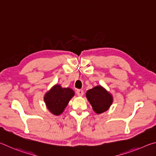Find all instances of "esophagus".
<instances>
[{
  "label": "esophagus",
  "instance_id": "1",
  "mask_svg": "<svg viewBox=\"0 0 156 156\" xmlns=\"http://www.w3.org/2000/svg\"><path fill=\"white\" fill-rule=\"evenodd\" d=\"M76 93H77L78 96H83L84 95V91L83 90H82V89H78Z\"/></svg>",
  "mask_w": 156,
  "mask_h": 156
}]
</instances>
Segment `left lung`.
<instances>
[{"label": "left lung", "instance_id": "left-lung-1", "mask_svg": "<svg viewBox=\"0 0 156 156\" xmlns=\"http://www.w3.org/2000/svg\"><path fill=\"white\" fill-rule=\"evenodd\" d=\"M86 97L98 114L107 111L113 102L112 95L100 85L87 91Z\"/></svg>", "mask_w": 156, "mask_h": 156}]
</instances>
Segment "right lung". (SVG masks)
Wrapping results in <instances>:
<instances>
[{
    "instance_id": "right-lung-1",
    "label": "right lung",
    "mask_w": 156,
    "mask_h": 156,
    "mask_svg": "<svg viewBox=\"0 0 156 156\" xmlns=\"http://www.w3.org/2000/svg\"><path fill=\"white\" fill-rule=\"evenodd\" d=\"M71 88H62L60 84H55L44 96L47 108L54 115H59L64 112L69 100L74 96Z\"/></svg>"
}]
</instances>
